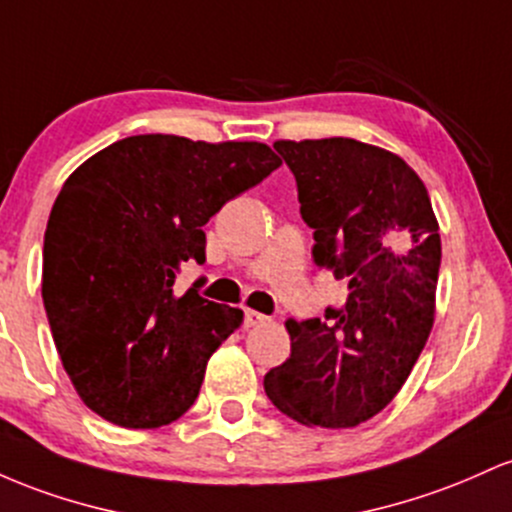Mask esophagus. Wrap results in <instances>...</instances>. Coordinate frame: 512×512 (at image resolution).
Instances as JSON below:
<instances>
[{"label": "esophagus", "mask_w": 512, "mask_h": 512, "mask_svg": "<svg viewBox=\"0 0 512 512\" xmlns=\"http://www.w3.org/2000/svg\"><path fill=\"white\" fill-rule=\"evenodd\" d=\"M268 319L266 314H261V312H256V309H244V326L246 329H251V326H261V324H268Z\"/></svg>", "instance_id": "34e87169"}]
</instances>
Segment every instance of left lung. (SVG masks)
<instances>
[{
  "mask_svg": "<svg viewBox=\"0 0 512 512\" xmlns=\"http://www.w3.org/2000/svg\"><path fill=\"white\" fill-rule=\"evenodd\" d=\"M297 181L314 263L348 280L343 307L287 321L290 358L263 380L304 426L355 428L411 375L435 317L440 234L428 191L396 154L350 137L278 140Z\"/></svg>",
  "mask_w": 512,
  "mask_h": 512,
  "instance_id": "obj_1",
  "label": "left lung"
}]
</instances>
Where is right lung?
I'll list each match as a JSON object with an SVG mask.
<instances>
[{"label":"right lung","mask_w":512,"mask_h":512,"mask_svg":"<svg viewBox=\"0 0 512 512\" xmlns=\"http://www.w3.org/2000/svg\"><path fill=\"white\" fill-rule=\"evenodd\" d=\"M280 166L263 142L132 135L65 181L43 241V304L62 365L91 411L159 428L193 406L241 309L176 295L205 261L203 225Z\"/></svg>","instance_id":"right-lung-1"}]
</instances>
